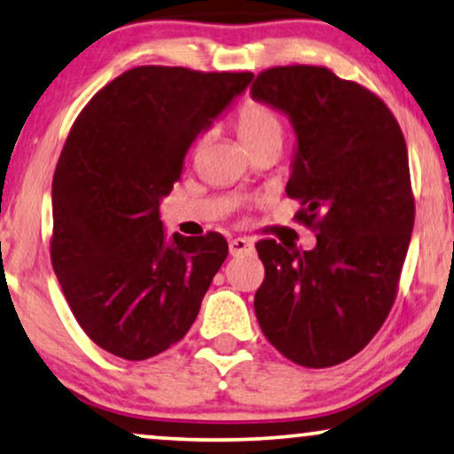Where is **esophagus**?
<instances>
[{
	"label": "esophagus",
	"instance_id": "34e87169",
	"mask_svg": "<svg viewBox=\"0 0 454 454\" xmlns=\"http://www.w3.org/2000/svg\"><path fill=\"white\" fill-rule=\"evenodd\" d=\"M229 252L231 256H241V254H252L254 252V241L247 238H235L229 241Z\"/></svg>",
	"mask_w": 454,
	"mask_h": 454
}]
</instances>
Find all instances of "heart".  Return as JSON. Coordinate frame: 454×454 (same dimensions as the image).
Returning <instances> with one entry per match:
<instances>
[{
  "label": "heart",
  "instance_id": "b5f03b06",
  "mask_svg": "<svg viewBox=\"0 0 454 454\" xmlns=\"http://www.w3.org/2000/svg\"><path fill=\"white\" fill-rule=\"evenodd\" d=\"M238 129L247 148L264 145V142H281L285 123L272 105L247 98L238 109Z\"/></svg>",
  "mask_w": 454,
  "mask_h": 454
}]
</instances>
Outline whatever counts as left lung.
I'll return each instance as SVG.
<instances>
[{
	"label": "left lung",
	"instance_id": "1",
	"mask_svg": "<svg viewBox=\"0 0 454 454\" xmlns=\"http://www.w3.org/2000/svg\"><path fill=\"white\" fill-rule=\"evenodd\" d=\"M250 90L294 123L285 192L318 239L309 252L258 241L254 309L285 357L331 368L370 343L399 291L415 221L405 136L380 97L325 66L269 67Z\"/></svg>",
	"mask_w": 454,
	"mask_h": 454
}]
</instances>
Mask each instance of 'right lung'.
<instances>
[{
  "label": "right lung",
  "instance_id": "right-lung-1",
  "mask_svg": "<svg viewBox=\"0 0 454 454\" xmlns=\"http://www.w3.org/2000/svg\"><path fill=\"white\" fill-rule=\"evenodd\" d=\"M252 78L138 66L103 86L70 128L53 176L51 264L101 349L142 362L194 325L227 241L208 231L165 244L159 202L192 142Z\"/></svg>",
  "mask_w": 454,
  "mask_h": 454
}]
</instances>
